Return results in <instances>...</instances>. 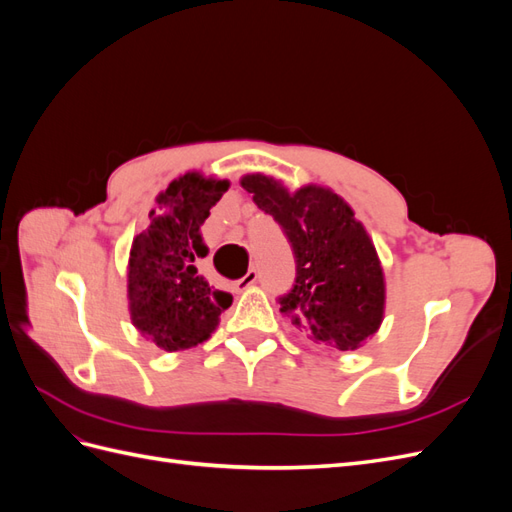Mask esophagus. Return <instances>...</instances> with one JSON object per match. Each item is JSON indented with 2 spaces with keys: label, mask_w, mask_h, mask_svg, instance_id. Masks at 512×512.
I'll return each instance as SVG.
<instances>
[{
  "label": "esophagus",
  "mask_w": 512,
  "mask_h": 512,
  "mask_svg": "<svg viewBox=\"0 0 512 512\" xmlns=\"http://www.w3.org/2000/svg\"><path fill=\"white\" fill-rule=\"evenodd\" d=\"M256 280H258V271H256V269H250V271H247V273L241 277V280L235 284V288H237V290H245V288H250L252 284H256Z\"/></svg>",
  "instance_id": "esophagus-1"
}]
</instances>
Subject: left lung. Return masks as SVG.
<instances>
[{"label":"left lung","mask_w":512,"mask_h":512,"mask_svg":"<svg viewBox=\"0 0 512 512\" xmlns=\"http://www.w3.org/2000/svg\"><path fill=\"white\" fill-rule=\"evenodd\" d=\"M241 185L260 211L273 215L292 247L297 275L277 297L280 312L320 346L359 348L382 322L384 275L352 209L316 185L288 194L265 175H247Z\"/></svg>","instance_id":"8db88e82"}]
</instances>
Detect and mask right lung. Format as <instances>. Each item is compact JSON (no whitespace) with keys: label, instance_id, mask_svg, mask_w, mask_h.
I'll use <instances>...</instances> for the list:
<instances>
[{"label":"right lung","instance_id":"right-lung-1","mask_svg":"<svg viewBox=\"0 0 512 512\" xmlns=\"http://www.w3.org/2000/svg\"><path fill=\"white\" fill-rule=\"evenodd\" d=\"M228 181L188 173L168 185L132 243L128 297L134 327L166 352L192 348L213 333L232 294L211 288L194 260L207 256L200 226Z\"/></svg>","mask_w":512,"mask_h":512}]
</instances>
